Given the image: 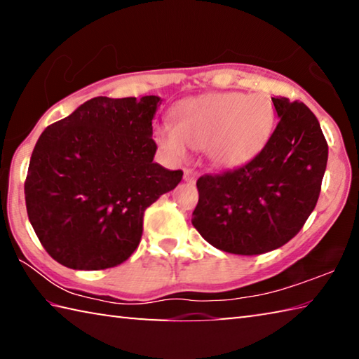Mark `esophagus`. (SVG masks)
<instances>
[{"mask_svg": "<svg viewBox=\"0 0 359 359\" xmlns=\"http://www.w3.org/2000/svg\"><path fill=\"white\" fill-rule=\"evenodd\" d=\"M198 179V171H194L191 168H185L184 169V180L187 184H194Z\"/></svg>", "mask_w": 359, "mask_h": 359, "instance_id": "obj_1", "label": "esophagus"}]
</instances>
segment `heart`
<instances>
[{
	"mask_svg": "<svg viewBox=\"0 0 359 359\" xmlns=\"http://www.w3.org/2000/svg\"><path fill=\"white\" fill-rule=\"evenodd\" d=\"M174 125L156 130V142L172 158L187 147L204 150L218 168H238L257 156L274 130V106L263 95L210 93L180 101Z\"/></svg>",
	"mask_w": 359,
	"mask_h": 359,
	"instance_id": "b5f03b06",
	"label": "heart"
}]
</instances>
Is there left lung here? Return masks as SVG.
Returning <instances> with one entry per match:
<instances>
[{"instance_id":"obj_1","label":"left lung","mask_w":359,"mask_h":359,"mask_svg":"<svg viewBox=\"0 0 359 359\" xmlns=\"http://www.w3.org/2000/svg\"><path fill=\"white\" fill-rule=\"evenodd\" d=\"M278 121L259 154L244 166L198 179L191 223L218 250L267 253L302 229L317 205L327 142L304 102L272 98Z\"/></svg>"}]
</instances>
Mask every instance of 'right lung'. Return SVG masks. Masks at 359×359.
Masks as SVG:
<instances>
[{"mask_svg": "<svg viewBox=\"0 0 359 359\" xmlns=\"http://www.w3.org/2000/svg\"><path fill=\"white\" fill-rule=\"evenodd\" d=\"M160 98H96L42 131L29 160L25 203L42 247L71 269L128 259L144 214L184 172L154 163L151 118Z\"/></svg>", "mask_w": 359, "mask_h": 359, "instance_id": "1", "label": "right lung"}]
</instances>
